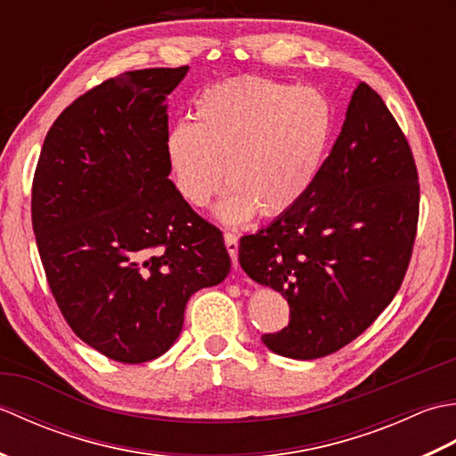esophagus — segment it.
<instances>
[{"label": "esophagus", "instance_id": "1", "mask_svg": "<svg viewBox=\"0 0 456 456\" xmlns=\"http://www.w3.org/2000/svg\"><path fill=\"white\" fill-rule=\"evenodd\" d=\"M225 247H227V253L233 260V266H237V253H239V237L233 233H225Z\"/></svg>", "mask_w": 456, "mask_h": 456}]
</instances>
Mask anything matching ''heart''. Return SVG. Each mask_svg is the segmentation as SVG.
<instances>
[{"instance_id": "1", "label": "heart", "mask_w": 456, "mask_h": 456, "mask_svg": "<svg viewBox=\"0 0 456 456\" xmlns=\"http://www.w3.org/2000/svg\"><path fill=\"white\" fill-rule=\"evenodd\" d=\"M335 110L323 92L265 78L211 86L193 103V123H176L164 139L174 186L193 208H217L227 223L256 211L278 217L302 201L323 168Z\"/></svg>"}]
</instances>
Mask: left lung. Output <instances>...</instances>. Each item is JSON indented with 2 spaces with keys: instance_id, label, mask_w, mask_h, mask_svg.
<instances>
[{
  "instance_id": "obj_1",
  "label": "left lung",
  "mask_w": 456,
  "mask_h": 456,
  "mask_svg": "<svg viewBox=\"0 0 456 456\" xmlns=\"http://www.w3.org/2000/svg\"><path fill=\"white\" fill-rule=\"evenodd\" d=\"M418 216L410 144L380 95L358 82L314 188L268 227L240 237L245 273L289 304L288 327L263 343L312 361L370 327L402 286Z\"/></svg>"
}]
</instances>
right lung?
<instances>
[{
    "label": "right lung",
    "mask_w": 456,
    "mask_h": 456,
    "mask_svg": "<svg viewBox=\"0 0 456 456\" xmlns=\"http://www.w3.org/2000/svg\"><path fill=\"white\" fill-rule=\"evenodd\" d=\"M190 66L115 76L46 133L33 180V231L58 307L111 361L147 362L176 343L191 294L231 258L168 178L167 98Z\"/></svg>",
    "instance_id": "right-lung-1"
}]
</instances>
